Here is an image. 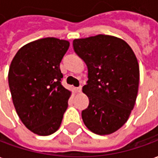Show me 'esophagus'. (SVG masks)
Masks as SVG:
<instances>
[{
	"instance_id": "esophagus-1",
	"label": "esophagus",
	"mask_w": 158,
	"mask_h": 158,
	"mask_svg": "<svg viewBox=\"0 0 158 158\" xmlns=\"http://www.w3.org/2000/svg\"><path fill=\"white\" fill-rule=\"evenodd\" d=\"M74 90H75V92L80 93L81 92V90H82V87H81V86H79V87H76V88H74Z\"/></svg>"
}]
</instances>
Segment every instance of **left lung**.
I'll return each instance as SVG.
<instances>
[{"label": "left lung", "mask_w": 158, "mask_h": 158, "mask_svg": "<svg viewBox=\"0 0 158 158\" xmlns=\"http://www.w3.org/2000/svg\"><path fill=\"white\" fill-rule=\"evenodd\" d=\"M73 45L88 68L82 90L89 102L82 111L84 123L100 135L116 132L135 104L139 81L135 54L123 40L107 35L75 39Z\"/></svg>", "instance_id": "1"}]
</instances>
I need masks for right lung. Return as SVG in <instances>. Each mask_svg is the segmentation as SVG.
<instances>
[{"instance_id": "add662e5", "label": "right lung", "mask_w": 158, "mask_h": 158, "mask_svg": "<svg viewBox=\"0 0 158 158\" xmlns=\"http://www.w3.org/2000/svg\"><path fill=\"white\" fill-rule=\"evenodd\" d=\"M69 41L48 37L29 42L12 59L8 84L16 112L31 132L46 136L62 123L71 91L61 84L60 62Z\"/></svg>"}]
</instances>
